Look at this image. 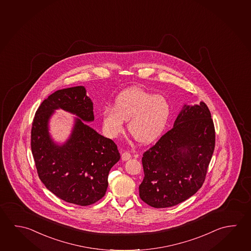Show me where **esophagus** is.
I'll list each match as a JSON object with an SVG mask.
<instances>
[{"mask_svg":"<svg viewBox=\"0 0 251 251\" xmlns=\"http://www.w3.org/2000/svg\"><path fill=\"white\" fill-rule=\"evenodd\" d=\"M129 158H131V154L129 153L128 151H124V152L122 153V159H123L124 161H127Z\"/></svg>","mask_w":251,"mask_h":251,"instance_id":"34e87169","label":"esophagus"}]
</instances>
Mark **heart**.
<instances>
[{
	"instance_id": "b5f03b06",
	"label": "heart",
	"mask_w": 251,
	"mask_h": 251,
	"mask_svg": "<svg viewBox=\"0 0 251 251\" xmlns=\"http://www.w3.org/2000/svg\"><path fill=\"white\" fill-rule=\"evenodd\" d=\"M171 106L167 98L139 87H131L116 97L115 106H105L102 125L107 136L121 134L125 121L127 129L137 142L148 144L162 134L170 117Z\"/></svg>"
}]
</instances>
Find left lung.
I'll use <instances>...</instances> for the list:
<instances>
[{"instance_id":"8db88e82","label":"left lung","mask_w":251,"mask_h":251,"mask_svg":"<svg viewBox=\"0 0 251 251\" xmlns=\"http://www.w3.org/2000/svg\"><path fill=\"white\" fill-rule=\"evenodd\" d=\"M214 146L215 129L206 104H184L173 128L143 155L141 199L166 208L192 197L204 181Z\"/></svg>"}]
</instances>
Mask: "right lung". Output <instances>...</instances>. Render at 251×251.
<instances>
[{"label": "right lung", "instance_id": "1", "mask_svg": "<svg viewBox=\"0 0 251 251\" xmlns=\"http://www.w3.org/2000/svg\"><path fill=\"white\" fill-rule=\"evenodd\" d=\"M75 114L71 135L54 142L49 122L55 110ZM94 121L93 104L84 86L58 90L41 103L31 127V151L40 180L56 197L81 206L101 199L108 174L121 156L113 141L85 123Z\"/></svg>", "mask_w": 251, "mask_h": 251}]
</instances>
